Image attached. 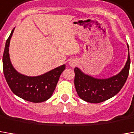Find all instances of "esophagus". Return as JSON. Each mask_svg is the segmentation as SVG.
Segmentation results:
<instances>
[{
	"label": "esophagus",
	"mask_w": 134,
	"mask_h": 134,
	"mask_svg": "<svg viewBox=\"0 0 134 134\" xmlns=\"http://www.w3.org/2000/svg\"><path fill=\"white\" fill-rule=\"evenodd\" d=\"M77 63V62L75 60H71L70 62V66L72 67H75L76 66Z\"/></svg>",
	"instance_id": "esophagus-1"
}]
</instances>
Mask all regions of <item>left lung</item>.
Returning <instances> with one entry per match:
<instances>
[{"instance_id": "8db88e82", "label": "left lung", "mask_w": 134, "mask_h": 134, "mask_svg": "<svg viewBox=\"0 0 134 134\" xmlns=\"http://www.w3.org/2000/svg\"><path fill=\"white\" fill-rule=\"evenodd\" d=\"M122 70L116 75L109 78L99 79L83 72L78 67H75V87L77 93L80 99L87 102L100 103L109 99L121 90L128 78L130 69V55Z\"/></svg>"}]
</instances>
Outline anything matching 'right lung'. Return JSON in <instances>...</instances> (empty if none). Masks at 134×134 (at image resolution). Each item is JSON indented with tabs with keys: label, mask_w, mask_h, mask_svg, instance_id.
<instances>
[{
	"label": "right lung",
	"mask_w": 134,
	"mask_h": 134,
	"mask_svg": "<svg viewBox=\"0 0 134 134\" xmlns=\"http://www.w3.org/2000/svg\"><path fill=\"white\" fill-rule=\"evenodd\" d=\"M14 29L6 41L3 55V69L6 82L12 92L21 99L34 103L45 102L52 96L65 64L38 76H27L18 72L12 65L8 52Z\"/></svg>",
	"instance_id": "right-lung-1"
}]
</instances>
